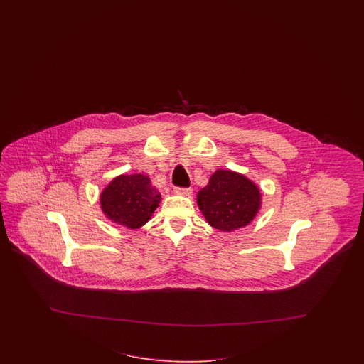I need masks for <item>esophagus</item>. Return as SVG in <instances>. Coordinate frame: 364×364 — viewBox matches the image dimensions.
Listing matches in <instances>:
<instances>
[{
	"mask_svg": "<svg viewBox=\"0 0 364 364\" xmlns=\"http://www.w3.org/2000/svg\"><path fill=\"white\" fill-rule=\"evenodd\" d=\"M173 193L178 196H191L192 195V189L191 188H175Z\"/></svg>",
	"mask_w": 364,
	"mask_h": 364,
	"instance_id": "1",
	"label": "esophagus"
}]
</instances>
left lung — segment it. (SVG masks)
Here are the masks:
<instances>
[{"label": "left lung", "mask_w": 364, "mask_h": 364, "mask_svg": "<svg viewBox=\"0 0 364 364\" xmlns=\"http://www.w3.org/2000/svg\"><path fill=\"white\" fill-rule=\"evenodd\" d=\"M198 205L210 227L232 232L247 227L262 208V193L252 180L218 169L198 193Z\"/></svg>", "instance_id": "obj_1"}]
</instances>
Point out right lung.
<instances>
[{
    "mask_svg": "<svg viewBox=\"0 0 364 364\" xmlns=\"http://www.w3.org/2000/svg\"><path fill=\"white\" fill-rule=\"evenodd\" d=\"M160 201V192L141 173L114 177L100 195L102 213L129 230H137L151 220Z\"/></svg>",
    "mask_w": 364,
    "mask_h": 364,
    "instance_id": "obj_1",
    "label": "right lung"
}]
</instances>
